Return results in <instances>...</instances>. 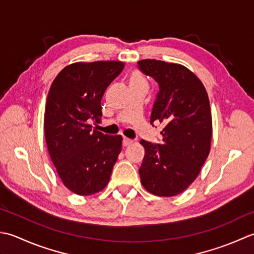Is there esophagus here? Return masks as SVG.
<instances>
[{"label":"esophagus","mask_w":254,"mask_h":254,"mask_svg":"<svg viewBox=\"0 0 254 254\" xmlns=\"http://www.w3.org/2000/svg\"><path fill=\"white\" fill-rule=\"evenodd\" d=\"M133 141L131 140V139H129V138H126V137H124V139H123V146L124 147H127V146H129V144H131Z\"/></svg>","instance_id":"1"}]
</instances>
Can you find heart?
<instances>
[{"label":"heart","instance_id":"1","mask_svg":"<svg viewBox=\"0 0 254 254\" xmlns=\"http://www.w3.org/2000/svg\"><path fill=\"white\" fill-rule=\"evenodd\" d=\"M130 83H144V80H143V77H142L140 74L134 73V74H132V76H131Z\"/></svg>","mask_w":254,"mask_h":254}]
</instances>
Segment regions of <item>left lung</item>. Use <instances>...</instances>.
I'll list each match as a JSON object with an SVG mask.
<instances>
[{"label": "left lung", "mask_w": 254, "mask_h": 254, "mask_svg": "<svg viewBox=\"0 0 254 254\" xmlns=\"http://www.w3.org/2000/svg\"><path fill=\"white\" fill-rule=\"evenodd\" d=\"M142 73L159 84L150 123H161V143H140L144 157L139 169L141 184L158 196H175L194 182L209 154L211 113L200 80L186 66L146 59L138 61Z\"/></svg>", "instance_id": "left-lung-1"}]
</instances>
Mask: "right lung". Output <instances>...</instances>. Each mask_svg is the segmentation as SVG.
I'll use <instances>...</instances> for the list:
<instances>
[{
  "instance_id": "add662e5",
  "label": "right lung",
  "mask_w": 254,
  "mask_h": 254,
  "mask_svg": "<svg viewBox=\"0 0 254 254\" xmlns=\"http://www.w3.org/2000/svg\"><path fill=\"white\" fill-rule=\"evenodd\" d=\"M123 69L121 61L75 62L62 69L50 86L46 143L61 181L77 195L104 189L121 153V134L93 130L91 123H100L102 96Z\"/></svg>"
}]
</instances>
